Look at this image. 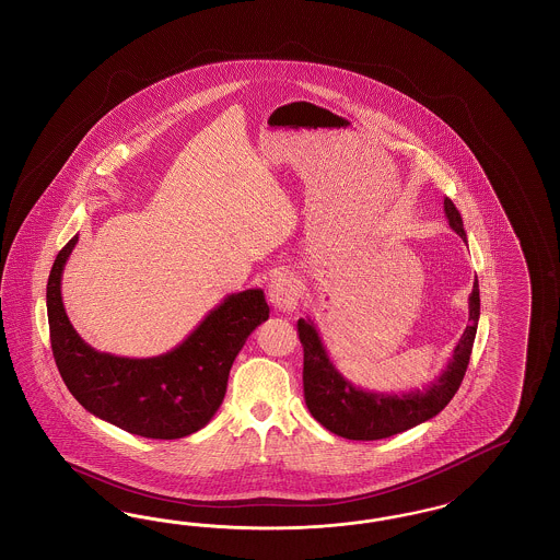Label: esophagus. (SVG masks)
Segmentation results:
<instances>
[{
	"label": "esophagus",
	"instance_id": "34e87169",
	"mask_svg": "<svg viewBox=\"0 0 560 560\" xmlns=\"http://www.w3.org/2000/svg\"><path fill=\"white\" fill-rule=\"evenodd\" d=\"M270 304L279 312H293L300 304V283L291 272H279L270 279Z\"/></svg>",
	"mask_w": 560,
	"mask_h": 560
}]
</instances>
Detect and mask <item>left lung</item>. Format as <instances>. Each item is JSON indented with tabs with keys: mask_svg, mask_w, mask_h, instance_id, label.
Listing matches in <instances>:
<instances>
[{
	"mask_svg": "<svg viewBox=\"0 0 560 560\" xmlns=\"http://www.w3.org/2000/svg\"><path fill=\"white\" fill-rule=\"evenodd\" d=\"M444 214L451 230L467 240L463 230L462 212L451 198H444ZM480 318V288L478 279L469 293V325L463 330L453 358L441 376L418 390L409 393H374L351 385L339 374L328 358L327 349L312 320H298V332L304 348V399L316 422L332 434L349 441H378L406 432L413 425L441 413L462 386L469 355L474 348Z\"/></svg>",
	"mask_w": 560,
	"mask_h": 560,
	"instance_id": "1",
	"label": "left lung"
}]
</instances>
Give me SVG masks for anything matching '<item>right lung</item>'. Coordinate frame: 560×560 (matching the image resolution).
<instances>
[{
    "mask_svg": "<svg viewBox=\"0 0 560 560\" xmlns=\"http://www.w3.org/2000/svg\"><path fill=\"white\" fill-rule=\"evenodd\" d=\"M61 250L47 281V316L59 374L80 406L144 439L174 441L211 422L223 404L233 360L269 318L265 291L228 295L177 348L156 358H119L82 341L61 302V272L77 246Z\"/></svg>",
    "mask_w": 560,
    "mask_h": 560,
    "instance_id": "add662e5",
    "label": "right lung"
}]
</instances>
